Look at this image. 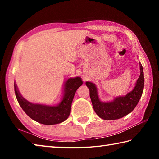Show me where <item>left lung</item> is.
<instances>
[{"instance_id":"8db88e82","label":"left lung","mask_w":159,"mask_h":159,"mask_svg":"<svg viewBox=\"0 0 159 159\" xmlns=\"http://www.w3.org/2000/svg\"><path fill=\"white\" fill-rule=\"evenodd\" d=\"M140 67V76L137 80L136 85L130 93L125 96L118 97L110 102L99 101L97 88L91 82H86L85 84L90 90V96L93 109L97 114L102 119L116 120L120 118L133 111L140 99L144 88V73L142 64Z\"/></svg>"}]
</instances>
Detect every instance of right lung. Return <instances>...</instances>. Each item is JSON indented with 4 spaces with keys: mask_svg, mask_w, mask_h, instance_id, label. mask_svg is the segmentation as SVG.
<instances>
[{
    "mask_svg": "<svg viewBox=\"0 0 159 159\" xmlns=\"http://www.w3.org/2000/svg\"><path fill=\"white\" fill-rule=\"evenodd\" d=\"M83 84L81 79H69L65 83L62 100L57 106L34 104L26 101L19 93L14 83L16 98L21 109L32 119L44 125L57 124L68 118L71 112V103L76 90Z\"/></svg>",
    "mask_w": 159,
    "mask_h": 159,
    "instance_id": "obj_1",
    "label": "right lung"
}]
</instances>
